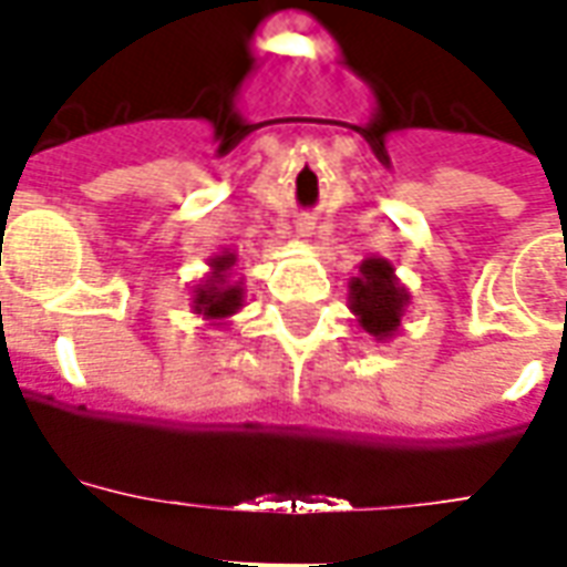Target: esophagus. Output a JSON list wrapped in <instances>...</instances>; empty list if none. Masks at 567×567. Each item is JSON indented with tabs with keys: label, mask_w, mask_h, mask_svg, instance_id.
<instances>
[{
	"label": "esophagus",
	"mask_w": 567,
	"mask_h": 567,
	"mask_svg": "<svg viewBox=\"0 0 567 567\" xmlns=\"http://www.w3.org/2000/svg\"><path fill=\"white\" fill-rule=\"evenodd\" d=\"M312 230H316V221H312V218H300V221H297V234L300 236H312Z\"/></svg>",
	"instance_id": "esophagus-1"
}]
</instances>
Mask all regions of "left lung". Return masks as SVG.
<instances>
[{
  "label": "left lung",
  "mask_w": 567,
  "mask_h": 567,
  "mask_svg": "<svg viewBox=\"0 0 567 567\" xmlns=\"http://www.w3.org/2000/svg\"><path fill=\"white\" fill-rule=\"evenodd\" d=\"M406 303L410 295L385 258H368L349 282V309L358 316V324L377 340H389L398 333Z\"/></svg>",
  "instance_id": "obj_1"
}]
</instances>
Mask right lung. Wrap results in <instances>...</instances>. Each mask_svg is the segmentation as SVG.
<instances>
[{"label":"right lung","instance_id":"obj_1","mask_svg":"<svg viewBox=\"0 0 567 567\" xmlns=\"http://www.w3.org/2000/svg\"><path fill=\"white\" fill-rule=\"evenodd\" d=\"M236 255L221 251L209 260L212 272L194 288V312L209 321H224L234 316L236 309H243V285L230 282Z\"/></svg>","mask_w":567,"mask_h":567}]
</instances>
